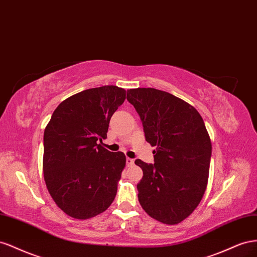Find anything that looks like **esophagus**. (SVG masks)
I'll return each mask as SVG.
<instances>
[{"instance_id": "esophagus-1", "label": "esophagus", "mask_w": 257, "mask_h": 257, "mask_svg": "<svg viewBox=\"0 0 257 257\" xmlns=\"http://www.w3.org/2000/svg\"><path fill=\"white\" fill-rule=\"evenodd\" d=\"M126 161H127V166H133V165L135 164V160H134L133 158H129V157H127Z\"/></svg>"}]
</instances>
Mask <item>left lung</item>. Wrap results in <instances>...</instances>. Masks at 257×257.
<instances>
[{"mask_svg": "<svg viewBox=\"0 0 257 257\" xmlns=\"http://www.w3.org/2000/svg\"><path fill=\"white\" fill-rule=\"evenodd\" d=\"M127 100L141 117L145 140L156 148L153 165L135 161L143 171L139 202L156 221L179 224L207 188L212 143L206 124L193 105L155 88L129 89Z\"/></svg>", "mask_w": 257, "mask_h": 257, "instance_id": "1", "label": "left lung"}]
</instances>
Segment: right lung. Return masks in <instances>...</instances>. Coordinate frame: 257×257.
<instances>
[{"mask_svg":"<svg viewBox=\"0 0 257 257\" xmlns=\"http://www.w3.org/2000/svg\"><path fill=\"white\" fill-rule=\"evenodd\" d=\"M124 99L126 90L113 85L80 91L57 106L44 131V180L57 206L73 218L96 216L115 199L126 156L98 141L106 139Z\"/></svg>","mask_w":257,"mask_h":257,"instance_id":"add662e5","label":"right lung"}]
</instances>
